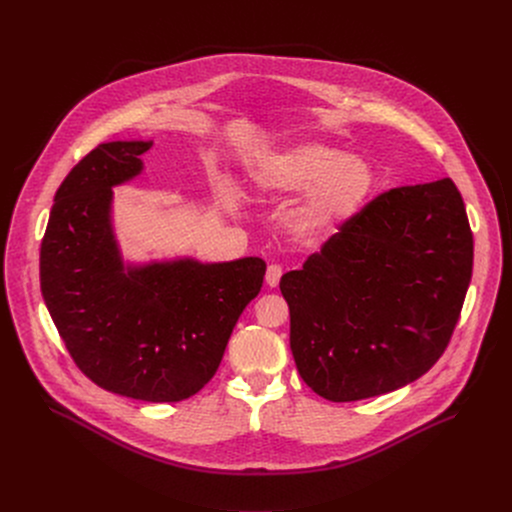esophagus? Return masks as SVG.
Masks as SVG:
<instances>
[{"mask_svg": "<svg viewBox=\"0 0 512 512\" xmlns=\"http://www.w3.org/2000/svg\"><path fill=\"white\" fill-rule=\"evenodd\" d=\"M281 275H283V267H281V265H277V263H271V265L267 267V275H265L267 285H269V287H275V285L279 283Z\"/></svg>", "mask_w": 512, "mask_h": 512, "instance_id": "esophagus-1", "label": "esophagus"}]
</instances>
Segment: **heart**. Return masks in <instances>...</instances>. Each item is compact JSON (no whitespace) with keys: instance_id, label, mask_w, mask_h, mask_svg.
<instances>
[{"instance_id":"obj_1","label":"heart","mask_w":512,"mask_h":512,"mask_svg":"<svg viewBox=\"0 0 512 512\" xmlns=\"http://www.w3.org/2000/svg\"><path fill=\"white\" fill-rule=\"evenodd\" d=\"M255 188L267 196H296L287 227L298 239L316 243L340 231L375 188L373 166L324 141H298L267 154L251 170ZM221 196L237 206V188L223 184Z\"/></svg>"}]
</instances>
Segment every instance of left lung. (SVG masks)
<instances>
[{
  "label": "left lung",
  "mask_w": 512,
  "mask_h": 512,
  "mask_svg": "<svg viewBox=\"0 0 512 512\" xmlns=\"http://www.w3.org/2000/svg\"><path fill=\"white\" fill-rule=\"evenodd\" d=\"M472 261L464 200L450 178L377 196L279 281L304 383L344 403L425 375L458 324Z\"/></svg>",
  "instance_id": "1"
}]
</instances>
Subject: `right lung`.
<instances>
[{
  "instance_id": "right-lung-1",
  "label": "right lung",
  "mask_w": 512,
  "mask_h": 512,
  "mask_svg": "<svg viewBox=\"0 0 512 512\" xmlns=\"http://www.w3.org/2000/svg\"><path fill=\"white\" fill-rule=\"evenodd\" d=\"M154 141H109L54 196L40 247V289L77 367L101 389L150 403L198 393L216 373L261 257L125 263L113 231V186L141 174Z\"/></svg>"
}]
</instances>
